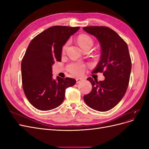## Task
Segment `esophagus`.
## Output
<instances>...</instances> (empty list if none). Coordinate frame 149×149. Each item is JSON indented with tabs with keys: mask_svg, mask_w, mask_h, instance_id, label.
I'll list each match as a JSON object with an SVG mask.
<instances>
[{
	"mask_svg": "<svg viewBox=\"0 0 149 149\" xmlns=\"http://www.w3.org/2000/svg\"><path fill=\"white\" fill-rule=\"evenodd\" d=\"M76 83H79V82L81 81L82 79H81V78H76Z\"/></svg>",
	"mask_w": 149,
	"mask_h": 149,
	"instance_id": "obj_1",
	"label": "esophagus"
}]
</instances>
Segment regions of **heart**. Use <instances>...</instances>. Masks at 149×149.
I'll return each mask as SVG.
<instances>
[{
	"instance_id": "1",
	"label": "heart",
	"mask_w": 149,
	"mask_h": 149,
	"mask_svg": "<svg viewBox=\"0 0 149 149\" xmlns=\"http://www.w3.org/2000/svg\"><path fill=\"white\" fill-rule=\"evenodd\" d=\"M78 42L81 48L82 49H84V48L88 46H92L93 44V40L89 37H88V36L85 35H79L78 38ZM68 45L69 42H67L64 45V46L62 48L63 53H64L66 50ZM68 68L71 73H72L73 74L79 76L84 73L85 66L83 64L81 63H74L70 64L68 67Z\"/></svg>"
}]
</instances>
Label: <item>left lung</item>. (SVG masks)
<instances>
[{
    "label": "left lung",
    "instance_id": "1",
    "mask_svg": "<svg viewBox=\"0 0 149 149\" xmlns=\"http://www.w3.org/2000/svg\"><path fill=\"white\" fill-rule=\"evenodd\" d=\"M83 29L100 43V60L93 73H103L105 77L99 82L91 77L87 79L92 84V90L84 96V100L94 110L107 111L118 104L127 91L132 68L128 46L115 31L107 26Z\"/></svg>",
    "mask_w": 149,
    "mask_h": 149
}]
</instances>
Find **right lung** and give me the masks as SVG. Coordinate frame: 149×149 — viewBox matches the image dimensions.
Returning a JSON list of instances; mask_svg holds the SVG:
<instances>
[{
  "label": "right lung",
  "instance_id": "add662e5",
  "mask_svg": "<svg viewBox=\"0 0 149 149\" xmlns=\"http://www.w3.org/2000/svg\"><path fill=\"white\" fill-rule=\"evenodd\" d=\"M79 27L53 26L31 40L21 63L22 87L30 103L40 111H49L63 101L65 90L76 84L73 78H53L52 65L61 61L62 48Z\"/></svg>",
  "mask_w": 149,
  "mask_h": 149
}]
</instances>
